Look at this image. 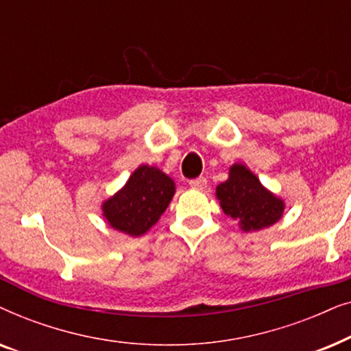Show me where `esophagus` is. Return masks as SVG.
<instances>
[{
  "label": "esophagus",
  "instance_id": "esophagus-1",
  "mask_svg": "<svg viewBox=\"0 0 351 351\" xmlns=\"http://www.w3.org/2000/svg\"><path fill=\"white\" fill-rule=\"evenodd\" d=\"M190 186H191V189H193V190L203 191V190H206V186H208V180H206L204 177H198V179L190 180Z\"/></svg>",
  "mask_w": 351,
  "mask_h": 351
}]
</instances>
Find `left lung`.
I'll return each mask as SVG.
<instances>
[{"mask_svg":"<svg viewBox=\"0 0 351 351\" xmlns=\"http://www.w3.org/2000/svg\"><path fill=\"white\" fill-rule=\"evenodd\" d=\"M215 196L223 213L238 220L239 228L246 233L271 227L285 213V201L265 189L241 162L230 167L228 179L217 185Z\"/></svg>","mask_w":351,"mask_h":351,"instance_id":"8db88e82","label":"left lung"}]
</instances>
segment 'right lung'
I'll list each match as a JSON object with an SVG mask.
<instances>
[{
    "label": "right lung",
    "instance_id": "obj_1",
    "mask_svg": "<svg viewBox=\"0 0 351 351\" xmlns=\"http://www.w3.org/2000/svg\"><path fill=\"white\" fill-rule=\"evenodd\" d=\"M176 184L155 166L142 165L121 190L102 203V215L117 232L129 237L145 234L169 206Z\"/></svg>",
    "mask_w": 351,
    "mask_h": 351
}]
</instances>
